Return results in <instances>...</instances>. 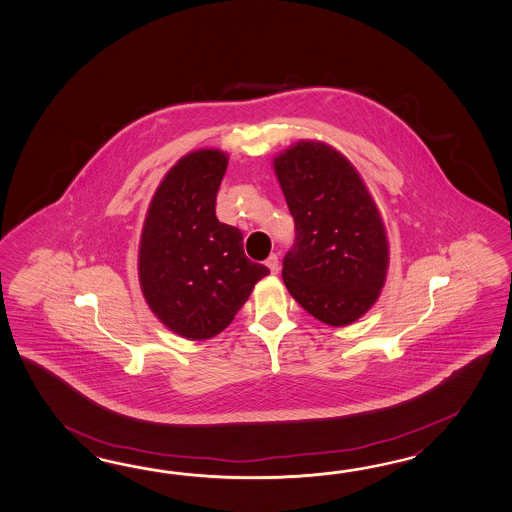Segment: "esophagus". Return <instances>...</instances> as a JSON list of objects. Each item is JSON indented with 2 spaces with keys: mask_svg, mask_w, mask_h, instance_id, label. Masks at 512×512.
<instances>
[{
  "mask_svg": "<svg viewBox=\"0 0 512 512\" xmlns=\"http://www.w3.org/2000/svg\"><path fill=\"white\" fill-rule=\"evenodd\" d=\"M266 266L270 268V272L279 273V259H277L275 253H272V255L266 259Z\"/></svg>",
  "mask_w": 512,
  "mask_h": 512,
  "instance_id": "1",
  "label": "esophagus"
}]
</instances>
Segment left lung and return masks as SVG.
Returning a JSON list of instances; mask_svg holds the SVG:
<instances>
[{
  "instance_id": "obj_1",
  "label": "left lung",
  "mask_w": 512,
  "mask_h": 512,
  "mask_svg": "<svg viewBox=\"0 0 512 512\" xmlns=\"http://www.w3.org/2000/svg\"><path fill=\"white\" fill-rule=\"evenodd\" d=\"M273 167L296 226L284 284L314 318L349 325L386 281L389 251L375 202L353 165L323 143L301 141Z\"/></svg>"
}]
</instances>
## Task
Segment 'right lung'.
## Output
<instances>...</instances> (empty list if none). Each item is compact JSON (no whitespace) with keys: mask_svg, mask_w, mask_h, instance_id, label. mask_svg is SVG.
<instances>
[{"mask_svg":"<svg viewBox=\"0 0 512 512\" xmlns=\"http://www.w3.org/2000/svg\"><path fill=\"white\" fill-rule=\"evenodd\" d=\"M228 156L196 150L154 194L139 246V281L163 325L189 340L228 327L270 270L244 253L242 231L218 222L215 204Z\"/></svg>","mask_w":512,"mask_h":512,"instance_id":"obj_1","label":"right lung"}]
</instances>
